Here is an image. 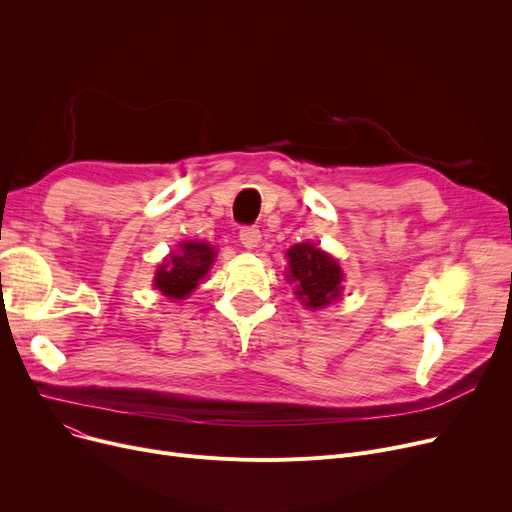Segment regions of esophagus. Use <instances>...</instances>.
<instances>
[{"label":"esophagus","mask_w":512,"mask_h":512,"mask_svg":"<svg viewBox=\"0 0 512 512\" xmlns=\"http://www.w3.org/2000/svg\"><path fill=\"white\" fill-rule=\"evenodd\" d=\"M238 236H240V242H242V247H245V249H255L261 242V232L255 226L240 228Z\"/></svg>","instance_id":"34e87169"}]
</instances>
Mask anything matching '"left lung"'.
Wrapping results in <instances>:
<instances>
[{
  "mask_svg": "<svg viewBox=\"0 0 512 512\" xmlns=\"http://www.w3.org/2000/svg\"><path fill=\"white\" fill-rule=\"evenodd\" d=\"M286 280L294 282V294L309 309H321L340 299L344 274L338 261L315 247L313 242H301L286 251Z\"/></svg>",
  "mask_w": 512,
  "mask_h": 512,
  "instance_id": "8db88e82",
  "label": "left lung"
}]
</instances>
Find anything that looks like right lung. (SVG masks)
I'll return each mask as SVG.
<instances>
[{
    "mask_svg": "<svg viewBox=\"0 0 512 512\" xmlns=\"http://www.w3.org/2000/svg\"><path fill=\"white\" fill-rule=\"evenodd\" d=\"M213 259L215 249L207 242L184 240L178 245V251L170 253V257L159 265L153 286L168 299H186L207 276Z\"/></svg>",
    "mask_w": 512,
    "mask_h": 512,
    "instance_id": "obj_1",
    "label": "right lung"
}]
</instances>
